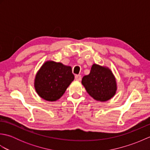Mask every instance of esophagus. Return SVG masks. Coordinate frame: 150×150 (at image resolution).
<instances>
[{"mask_svg": "<svg viewBox=\"0 0 150 150\" xmlns=\"http://www.w3.org/2000/svg\"><path fill=\"white\" fill-rule=\"evenodd\" d=\"M75 80L77 81H81V76L80 75H76L75 76Z\"/></svg>", "mask_w": 150, "mask_h": 150, "instance_id": "1", "label": "esophagus"}]
</instances>
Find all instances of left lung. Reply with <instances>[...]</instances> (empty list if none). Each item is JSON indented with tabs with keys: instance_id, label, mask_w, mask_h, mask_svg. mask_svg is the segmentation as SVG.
I'll list each match as a JSON object with an SVG mask.
<instances>
[{
	"instance_id": "1",
	"label": "left lung",
	"mask_w": 150,
	"mask_h": 150,
	"mask_svg": "<svg viewBox=\"0 0 150 150\" xmlns=\"http://www.w3.org/2000/svg\"><path fill=\"white\" fill-rule=\"evenodd\" d=\"M82 84L91 97L100 102L111 99L117 90L116 79L111 70L96 64L92 65L90 74L82 78Z\"/></svg>"
}]
</instances>
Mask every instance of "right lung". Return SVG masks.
I'll return each instance as SVG.
<instances>
[{"label":"right lung","mask_w":150,"mask_h":150,"mask_svg":"<svg viewBox=\"0 0 150 150\" xmlns=\"http://www.w3.org/2000/svg\"><path fill=\"white\" fill-rule=\"evenodd\" d=\"M71 67L48 60L37 71L34 87L37 94L47 101H56L65 93L74 80Z\"/></svg>","instance_id":"1"}]
</instances>
